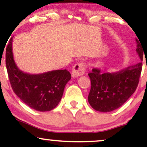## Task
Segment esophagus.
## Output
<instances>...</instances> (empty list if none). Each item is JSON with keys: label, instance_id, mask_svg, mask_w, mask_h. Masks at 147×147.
<instances>
[{"label": "esophagus", "instance_id": "34e87169", "mask_svg": "<svg viewBox=\"0 0 147 147\" xmlns=\"http://www.w3.org/2000/svg\"><path fill=\"white\" fill-rule=\"evenodd\" d=\"M85 72V65L84 63L75 64L72 70V76L74 78L83 75Z\"/></svg>", "mask_w": 147, "mask_h": 147}]
</instances>
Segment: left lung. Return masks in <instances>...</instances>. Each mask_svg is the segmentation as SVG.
I'll return each mask as SVG.
<instances>
[{
	"instance_id": "obj_1",
	"label": "left lung",
	"mask_w": 147,
	"mask_h": 147,
	"mask_svg": "<svg viewBox=\"0 0 147 147\" xmlns=\"http://www.w3.org/2000/svg\"><path fill=\"white\" fill-rule=\"evenodd\" d=\"M137 41L138 56L142 61L143 50ZM142 63L131 65L116 72L102 73L95 68L88 74L91 88L88 100L93 109L99 112H111L120 107L133 95L139 83Z\"/></svg>"
}]
</instances>
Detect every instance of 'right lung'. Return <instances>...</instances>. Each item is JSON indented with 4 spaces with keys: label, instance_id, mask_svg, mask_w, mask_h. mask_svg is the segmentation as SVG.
I'll return each instance as SVG.
<instances>
[{
    "label": "right lung",
    "instance_id": "obj_1",
    "mask_svg": "<svg viewBox=\"0 0 147 147\" xmlns=\"http://www.w3.org/2000/svg\"><path fill=\"white\" fill-rule=\"evenodd\" d=\"M12 38H10L7 46L5 62L13 90L22 102L34 110L41 112L52 110L60 102L71 75L65 69L41 74L23 72L14 61Z\"/></svg>",
    "mask_w": 147,
    "mask_h": 147
}]
</instances>
